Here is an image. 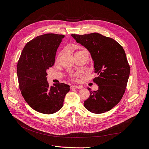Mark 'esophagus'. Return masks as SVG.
I'll list each match as a JSON object with an SVG mask.
<instances>
[{
  "label": "esophagus",
  "mask_w": 149,
  "mask_h": 149,
  "mask_svg": "<svg viewBox=\"0 0 149 149\" xmlns=\"http://www.w3.org/2000/svg\"><path fill=\"white\" fill-rule=\"evenodd\" d=\"M82 88V86H71L70 87V88L71 89H77V88Z\"/></svg>",
  "instance_id": "34e87169"
}]
</instances>
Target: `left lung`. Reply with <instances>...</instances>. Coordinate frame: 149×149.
I'll return each mask as SVG.
<instances>
[{
    "instance_id": "left-lung-1",
    "label": "left lung",
    "mask_w": 149,
    "mask_h": 149,
    "mask_svg": "<svg viewBox=\"0 0 149 149\" xmlns=\"http://www.w3.org/2000/svg\"><path fill=\"white\" fill-rule=\"evenodd\" d=\"M71 36L89 51L97 75L93 81L99 89L91 91L88 88L90 95L84 101V107L97 114L110 111L123 98L130 76L123 47L113 38L97 33Z\"/></svg>"
}]
</instances>
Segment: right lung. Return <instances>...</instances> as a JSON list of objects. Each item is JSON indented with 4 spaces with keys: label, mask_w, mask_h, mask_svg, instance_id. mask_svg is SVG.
<instances>
[{
    "label": "right lung",
    "mask_w": 149,
    "mask_h": 149,
    "mask_svg": "<svg viewBox=\"0 0 149 149\" xmlns=\"http://www.w3.org/2000/svg\"><path fill=\"white\" fill-rule=\"evenodd\" d=\"M64 35L49 33L36 37L26 44L17 64V76L22 95L38 112L52 114L63 106L70 90L64 83L50 86L47 70L55 63L56 53Z\"/></svg>",
    "instance_id": "1"
}]
</instances>
